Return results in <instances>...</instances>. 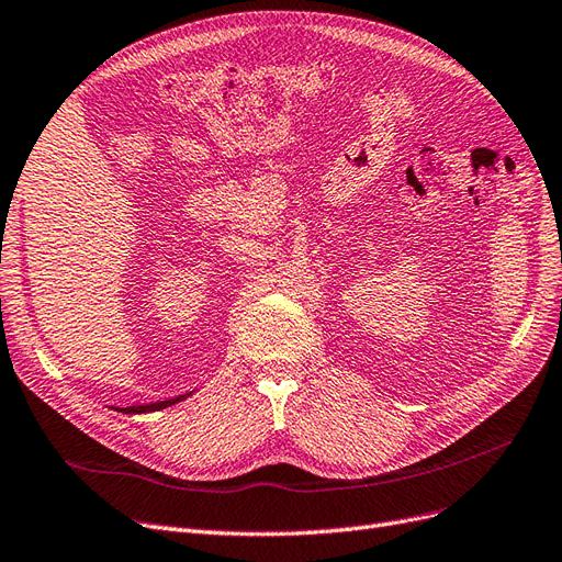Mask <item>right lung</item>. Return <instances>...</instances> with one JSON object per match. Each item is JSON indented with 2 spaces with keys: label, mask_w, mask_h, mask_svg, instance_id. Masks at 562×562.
<instances>
[{
  "label": "right lung",
  "mask_w": 562,
  "mask_h": 562,
  "mask_svg": "<svg viewBox=\"0 0 562 562\" xmlns=\"http://www.w3.org/2000/svg\"><path fill=\"white\" fill-rule=\"evenodd\" d=\"M187 400V396H175V400H166V402H156V404H144V406H125V408H116V411H123V413H149V411H160V408H168L177 402Z\"/></svg>",
  "instance_id": "right-lung-1"
}]
</instances>
